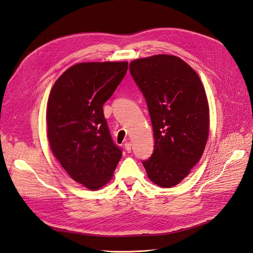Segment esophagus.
Listing matches in <instances>:
<instances>
[{
	"label": "esophagus",
	"mask_w": 253,
	"mask_h": 253,
	"mask_svg": "<svg viewBox=\"0 0 253 253\" xmlns=\"http://www.w3.org/2000/svg\"><path fill=\"white\" fill-rule=\"evenodd\" d=\"M124 147H125V150H126L128 153L131 152V148H132V145H131V144H130V143H126Z\"/></svg>",
	"instance_id": "34e87169"
}]
</instances>
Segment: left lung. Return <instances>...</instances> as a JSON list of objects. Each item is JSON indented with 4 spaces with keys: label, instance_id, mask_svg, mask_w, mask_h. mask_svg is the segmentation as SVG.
Instances as JSON below:
<instances>
[{
    "label": "left lung",
    "instance_id": "left-lung-1",
    "mask_svg": "<svg viewBox=\"0 0 253 253\" xmlns=\"http://www.w3.org/2000/svg\"><path fill=\"white\" fill-rule=\"evenodd\" d=\"M130 74L147 102L154 151L143 165L152 182L171 188L199 162L210 130L203 84L190 65L173 55L130 62Z\"/></svg>",
    "mask_w": 253,
    "mask_h": 253
}]
</instances>
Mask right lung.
<instances>
[{
    "instance_id": "1",
    "label": "right lung",
    "mask_w": 253,
    "mask_h": 253,
    "mask_svg": "<svg viewBox=\"0 0 253 253\" xmlns=\"http://www.w3.org/2000/svg\"><path fill=\"white\" fill-rule=\"evenodd\" d=\"M128 62H82L54 83L46 106L54 156L72 178L89 190L107 183L122 157L103 105L123 80Z\"/></svg>"
}]
</instances>
